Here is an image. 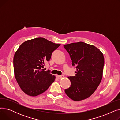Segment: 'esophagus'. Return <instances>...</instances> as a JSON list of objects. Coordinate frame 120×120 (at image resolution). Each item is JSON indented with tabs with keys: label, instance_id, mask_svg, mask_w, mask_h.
<instances>
[{
	"label": "esophagus",
	"instance_id": "esophagus-1",
	"mask_svg": "<svg viewBox=\"0 0 120 120\" xmlns=\"http://www.w3.org/2000/svg\"><path fill=\"white\" fill-rule=\"evenodd\" d=\"M56 77H57V78L58 79H61V78L64 77V76H63V75H56Z\"/></svg>",
	"mask_w": 120,
	"mask_h": 120
}]
</instances>
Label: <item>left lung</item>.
Instances as JSON below:
<instances>
[{"mask_svg": "<svg viewBox=\"0 0 120 120\" xmlns=\"http://www.w3.org/2000/svg\"><path fill=\"white\" fill-rule=\"evenodd\" d=\"M76 66L74 76L68 77L71 86L65 90L67 95L75 101L90 97L101 82L104 66L103 53L96 47L82 42L64 45Z\"/></svg>", "mask_w": 120, "mask_h": 120, "instance_id": "left-lung-1", "label": "left lung"}]
</instances>
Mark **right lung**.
Wrapping results in <instances>:
<instances>
[{"label":"right lung","mask_w":120,"mask_h":120,"mask_svg":"<svg viewBox=\"0 0 120 120\" xmlns=\"http://www.w3.org/2000/svg\"><path fill=\"white\" fill-rule=\"evenodd\" d=\"M60 44L42 37L22 43L14 57L15 76L22 91L30 96H36L46 91L55 79L50 71L43 69L52 52Z\"/></svg>","instance_id":"add662e5"}]
</instances>
